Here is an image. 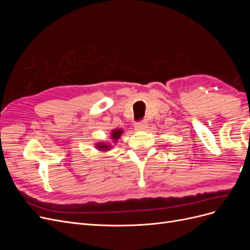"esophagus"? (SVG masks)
Instances as JSON below:
<instances>
[{
	"label": "esophagus",
	"instance_id": "obj_1",
	"mask_svg": "<svg viewBox=\"0 0 250 250\" xmlns=\"http://www.w3.org/2000/svg\"><path fill=\"white\" fill-rule=\"evenodd\" d=\"M147 122L146 121H140V122H137L134 125V129L137 131H144L147 128Z\"/></svg>",
	"mask_w": 250,
	"mask_h": 250
}]
</instances>
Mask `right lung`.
Masks as SVG:
<instances>
[{
  "label": "right lung",
  "instance_id": "add662e5",
  "mask_svg": "<svg viewBox=\"0 0 250 250\" xmlns=\"http://www.w3.org/2000/svg\"><path fill=\"white\" fill-rule=\"evenodd\" d=\"M122 133H123L122 129H113L110 133L111 140L116 143L120 139L121 135H122ZM96 147L98 150H100V151H109L112 146H110L109 144H106V143H98Z\"/></svg>",
  "mask_w": 250,
  "mask_h": 250
}]
</instances>
